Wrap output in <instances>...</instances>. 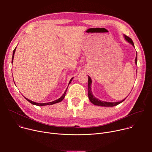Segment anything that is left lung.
<instances>
[{"instance_id": "left-lung-1", "label": "left lung", "mask_w": 152, "mask_h": 152, "mask_svg": "<svg viewBox=\"0 0 152 152\" xmlns=\"http://www.w3.org/2000/svg\"><path fill=\"white\" fill-rule=\"evenodd\" d=\"M124 38L125 39L131 43V44H132V45L135 48L134 46V44L133 42V41L132 39L129 38V37L126 36V35H124ZM135 64L137 65V55H136V58H135ZM88 76V98L90 100V102L95 104V105H97V106H109V107H112V106H116V105H118V104L121 103V102H123L126 98H125L124 99H123V100L121 101H120V102H104V101H101L99 99H97L96 97H95L93 93H92V91H91V83H92V80H91V77Z\"/></svg>"}]
</instances>
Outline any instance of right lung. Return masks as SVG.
Returning a JSON list of instances; mask_svg holds the SVG:
<instances>
[{"label": "right lung", "instance_id": "obj_1", "mask_svg": "<svg viewBox=\"0 0 152 152\" xmlns=\"http://www.w3.org/2000/svg\"><path fill=\"white\" fill-rule=\"evenodd\" d=\"M15 50H16V48L14 49V51H13V54H12V62H13V59H14V53H15ZM72 79H73V77L70 79V82H69V85L71 83V82H72ZM68 88V87H67ZM67 88L66 89V90L65 91V92H64V93L63 94V95L60 97V98H59L58 99H57V100H54V101H53V102H49V103H36V102H32V101H31V100H29L28 99H27V98H26V97H25L28 102H29L31 103H32V104H34V105H37V106H45V105H51V104H55V103H58V102H61L63 99H64V98L65 97V96H66V92H67Z\"/></svg>", "mask_w": 152, "mask_h": 152}]
</instances>
